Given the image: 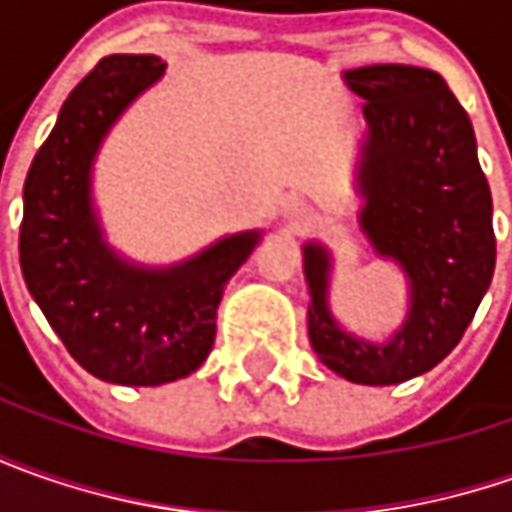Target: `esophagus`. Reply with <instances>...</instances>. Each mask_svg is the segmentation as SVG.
Here are the masks:
<instances>
[{
    "mask_svg": "<svg viewBox=\"0 0 512 512\" xmlns=\"http://www.w3.org/2000/svg\"><path fill=\"white\" fill-rule=\"evenodd\" d=\"M285 222L287 227H305L307 222H310V207H307V202H302V199H296V196H290L285 202Z\"/></svg>",
    "mask_w": 512,
    "mask_h": 512,
    "instance_id": "esophagus-1",
    "label": "esophagus"
}]
</instances>
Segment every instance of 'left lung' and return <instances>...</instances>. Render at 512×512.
I'll use <instances>...</instances> for the list:
<instances>
[{"label": "left lung", "mask_w": 512, "mask_h": 512, "mask_svg": "<svg viewBox=\"0 0 512 512\" xmlns=\"http://www.w3.org/2000/svg\"><path fill=\"white\" fill-rule=\"evenodd\" d=\"M367 122L356 222L376 259L396 267L404 319L384 339L350 330L333 310L336 256L305 239L307 336L319 362L353 384H402L433 370L473 322L496 267L493 196L476 133L436 70H344Z\"/></svg>", "instance_id": "1"}]
</instances>
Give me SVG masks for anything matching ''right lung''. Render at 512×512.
<instances>
[{"mask_svg":"<svg viewBox=\"0 0 512 512\" xmlns=\"http://www.w3.org/2000/svg\"><path fill=\"white\" fill-rule=\"evenodd\" d=\"M165 68L153 53L105 56L70 90L22 190L19 265L28 293L90 376L125 387H159L202 367L227 282L265 239L259 227L225 233L168 265L110 245L96 159Z\"/></svg>","mask_w":512,"mask_h":512,"instance_id":"right-lung-1","label":"right lung"}]
</instances>
